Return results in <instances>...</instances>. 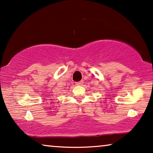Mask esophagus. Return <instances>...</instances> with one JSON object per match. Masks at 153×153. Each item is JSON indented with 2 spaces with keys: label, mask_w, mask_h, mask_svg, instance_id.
Listing matches in <instances>:
<instances>
[{
  "label": "esophagus",
  "mask_w": 153,
  "mask_h": 153,
  "mask_svg": "<svg viewBox=\"0 0 153 153\" xmlns=\"http://www.w3.org/2000/svg\"><path fill=\"white\" fill-rule=\"evenodd\" d=\"M83 81H79V82H76V85H82L83 84Z\"/></svg>",
  "instance_id": "esophagus-1"
}]
</instances>
